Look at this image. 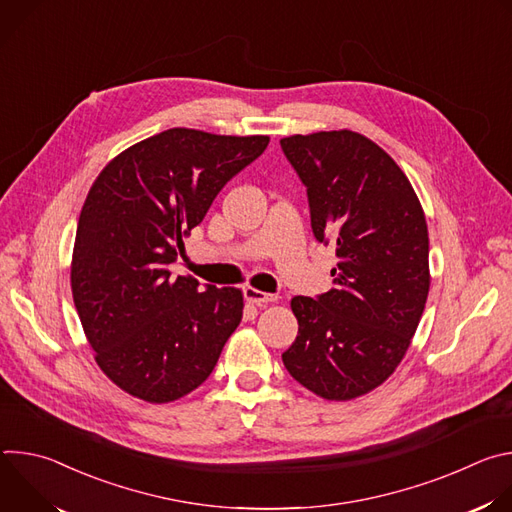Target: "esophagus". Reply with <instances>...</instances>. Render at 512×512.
I'll return each mask as SVG.
<instances>
[{
	"label": "esophagus",
	"mask_w": 512,
	"mask_h": 512,
	"mask_svg": "<svg viewBox=\"0 0 512 512\" xmlns=\"http://www.w3.org/2000/svg\"><path fill=\"white\" fill-rule=\"evenodd\" d=\"M243 294H245V300H247L249 304H257V306H265V304L277 302V296H275V294H265V291H259V289H255V287H245Z\"/></svg>",
	"instance_id": "obj_1"
}]
</instances>
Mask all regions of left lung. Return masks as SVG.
I'll return each instance as SVG.
<instances>
[{
  "instance_id": "1",
  "label": "left lung",
  "mask_w": 512,
  "mask_h": 512,
  "mask_svg": "<svg viewBox=\"0 0 512 512\" xmlns=\"http://www.w3.org/2000/svg\"><path fill=\"white\" fill-rule=\"evenodd\" d=\"M308 190L312 231L336 245L334 287L296 296L298 336L283 364L328 401L383 385L403 360L429 294V239L419 198L375 141L350 129L283 137Z\"/></svg>"
}]
</instances>
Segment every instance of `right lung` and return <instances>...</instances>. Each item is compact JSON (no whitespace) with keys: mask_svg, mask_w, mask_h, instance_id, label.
<instances>
[{"mask_svg":"<svg viewBox=\"0 0 512 512\" xmlns=\"http://www.w3.org/2000/svg\"><path fill=\"white\" fill-rule=\"evenodd\" d=\"M267 135L174 127L113 158L81 210L70 285L99 369L148 403L176 401L212 373L243 318L241 289L172 277L184 237Z\"/></svg>","mask_w":512,"mask_h":512,"instance_id":"right-lung-1","label":"right lung"}]
</instances>
